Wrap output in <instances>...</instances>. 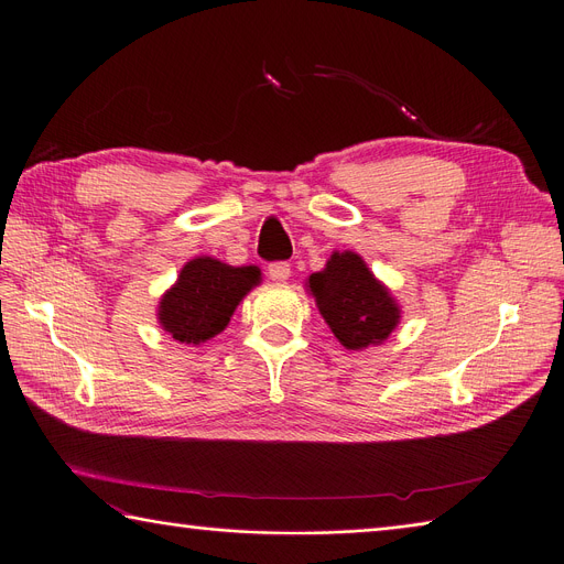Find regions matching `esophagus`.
<instances>
[{
	"label": "esophagus",
	"instance_id": "obj_1",
	"mask_svg": "<svg viewBox=\"0 0 564 564\" xmlns=\"http://www.w3.org/2000/svg\"><path fill=\"white\" fill-rule=\"evenodd\" d=\"M267 274H269L271 281L283 283V281L290 279V264H288V262H274V264H269Z\"/></svg>",
	"mask_w": 564,
	"mask_h": 564
}]
</instances>
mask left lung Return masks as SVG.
Here are the masks:
<instances>
[{
    "label": "left lung",
    "instance_id": "obj_1",
    "mask_svg": "<svg viewBox=\"0 0 564 564\" xmlns=\"http://www.w3.org/2000/svg\"><path fill=\"white\" fill-rule=\"evenodd\" d=\"M306 290L332 335L348 350L381 346L400 325L398 300L352 250H335L325 267L306 279Z\"/></svg>",
    "mask_w": 564,
    "mask_h": 564
}]
</instances>
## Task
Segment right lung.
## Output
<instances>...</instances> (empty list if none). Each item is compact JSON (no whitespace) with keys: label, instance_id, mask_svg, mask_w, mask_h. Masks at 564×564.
Masks as SVG:
<instances>
[{"label":"right lung","instance_id":"obj_1","mask_svg":"<svg viewBox=\"0 0 564 564\" xmlns=\"http://www.w3.org/2000/svg\"><path fill=\"white\" fill-rule=\"evenodd\" d=\"M260 281L262 271L253 264L232 267L208 256L193 258L160 297L158 323L176 341L199 346L220 335L239 302Z\"/></svg>","mask_w":564,"mask_h":564}]
</instances>
